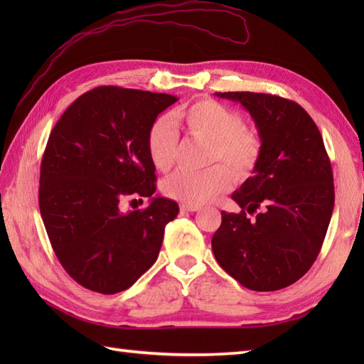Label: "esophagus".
<instances>
[{"label": "esophagus", "instance_id": "obj_1", "mask_svg": "<svg viewBox=\"0 0 364 364\" xmlns=\"http://www.w3.org/2000/svg\"><path fill=\"white\" fill-rule=\"evenodd\" d=\"M180 210L181 211H198L200 210V206L198 205H188V203H183L181 206H180Z\"/></svg>", "mask_w": 364, "mask_h": 364}]
</instances>
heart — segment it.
<instances>
[{"label": "heart", "mask_w": 364, "mask_h": 364, "mask_svg": "<svg viewBox=\"0 0 364 364\" xmlns=\"http://www.w3.org/2000/svg\"><path fill=\"white\" fill-rule=\"evenodd\" d=\"M176 120L194 139L210 142L208 164L223 161L234 172L221 165L211 166L200 173L176 172L162 183V192L176 202L202 205L227 192L237 180L250 176L257 168L262 139L257 129L244 125L242 115L213 98H200L183 106ZM145 149L153 167L167 172L173 167L178 149V134L167 115L154 119L145 134Z\"/></svg>", "instance_id": "b5f03b06"}]
</instances>
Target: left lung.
Segmentation results:
<instances>
[{"label":"left lung","instance_id":"1","mask_svg":"<svg viewBox=\"0 0 364 364\" xmlns=\"http://www.w3.org/2000/svg\"><path fill=\"white\" fill-rule=\"evenodd\" d=\"M250 112L262 139L255 175L222 211L213 252L227 274L252 291H278L304 277L318 258L335 205L333 172L322 136L304 107L257 92H215ZM262 208L252 223L246 213Z\"/></svg>","mask_w":364,"mask_h":364}]
</instances>
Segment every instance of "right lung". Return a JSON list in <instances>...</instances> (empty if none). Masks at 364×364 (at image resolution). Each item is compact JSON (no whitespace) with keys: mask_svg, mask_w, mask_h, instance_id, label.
<instances>
[{"mask_svg":"<svg viewBox=\"0 0 364 364\" xmlns=\"http://www.w3.org/2000/svg\"><path fill=\"white\" fill-rule=\"evenodd\" d=\"M176 102L153 92L100 86L60 115L41 164L38 208L54 253L84 288L117 294L146 272L178 203L151 197L156 175L145 149L150 123ZM128 196L144 210L119 211Z\"/></svg>","mask_w":364,"mask_h":364,"instance_id":"add662e5","label":"right lung"}]
</instances>
